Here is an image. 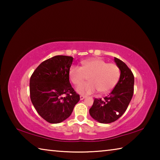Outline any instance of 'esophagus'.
Masks as SVG:
<instances>
[{
	"label": "esophagus",
	"mask_w": 160,
	"mask_h": 160,
	"mask_svg": "<svg viewBox=\"0 0 160 160\" xmlns=\"http://www.w3.org/2000/svg\"><path fill=\"white\" fill-rule=\"evenodd\" d=\"M85 98H86V97H85V96H84V95H80V100H82V99H84Z\"/></svg>",
	"instance_id": "34e87169"
}]
</instances>
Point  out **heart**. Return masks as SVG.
<instances>
[{
  "label": "heart",
  "instance_id": "b5f03b06",
  "mask_svg": "<svg viewBox=\"0 0 160 160\" xmlns=\"http://www.w3.org/2000/svg\"><path fill=\"white\" fill-rule=\"evenodd\" d=\"M82 66H70L68 71L70 80L79 85L88 77L89 82L78 86L76 92L80 94H91L98 90L105 94L112 90L120 78V69L114 63H108L101 58H92L81 62Z\"/></svg>",
  "mask_w": 160,
  "mask_h": 160
}]
</instances>
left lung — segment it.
Segmentation results:
<instances>
[{"instance_id": "left-lung-1", "label": "left lung", "mask_w": 160, "mask_h": 160, "mask_svg": "<svg viewBox=\"0 0 160 160\" xmlns=\"http://www.w3.org/2000/svg\"><path fill=\"white\" fill-rule=\"evenodd\" d=\"M119 69L120 78L113 90L104 99H94L89 112L94 120L101 123H110L118 119L128 108L133 94L134 76L127 65L114 58Z\"/></svg>"}]
</instances>
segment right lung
<instances>
[{
  "instance_id": "add662e5",
  "label": "right lung",
  "mask_w": 160,
  "mask_h": 160,
  "mask_svg": "<svg viewBox=\"0 0 160 160\" xmlns=\"http://www.w3.org/2000/svg\"><path fill=\"white\" fill-rule=\"evenodd\" d=\"M73 58L55 56L38 66L29 81L32 104L37 113L50 123H58L71 115L80 96L69 81L68 71ZM66 94L65 98L62 97Z\"/></svg>"
}]
</instances>
